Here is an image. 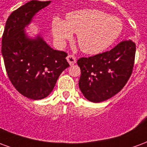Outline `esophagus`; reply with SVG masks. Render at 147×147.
I'll use <instances>...</instances> for the list:
<instances>
[{"instance_id": "esophagus-1", "label": "esophagus", "mask_w": 147, "mask_h": 147, "mask_svg": "<svg viewBox=\"0 0 147 147\" xmlns=\"http://www.w3.org/2000/svg\"><path fill=\"white\" fill-rule=\"evenodd\" d=\"M67 62L69 63L70 65H73L74 64H76V57L74 56V55H68L67 57Z\"/></svg>"}]
</instances>
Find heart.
<instances>
[{"mask_svg": "<svg viewBox=\"0 0 147 147\" xmlns=\"http://www.w3.org/2000/svg\"><path fill=\"white\" fill-rule=\"evenodd\" d=\"M64 21L55 17L52 31L56 42L63 45L77 33V42L81 50L87 54H98L109 48L123 30L118 18L96 9H82L66 15Z\"/></svg>", "mask_w": 147, "mask_h": 147, "instance_id": "1", "label": "heart"}]
</instances>
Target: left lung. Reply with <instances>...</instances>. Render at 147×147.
<instances>
[{
	"label": "left lung",
	"mask_w": 147,
	"mask_h": 147,
	"mask_svg": "<svg viewBox=\"0 0 147 147\" xmlns=\"http://www.w3.org/2000/svg\"><path fill=\"white\" fill-rule=\"evenodd\" d=\"M136 43L120 42L111 50L89 57L80 58L79 86L88 101L101 102L123 89L132 73Z\"/></svg>",
	"instance_id": "8db88e82"
}]
</instances>
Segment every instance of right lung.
I'll return each instance as SVG.
<instances>
[{"mask_svg": "<svg viewBox=\"0 0 147 147\" xmlns=\"http://www.w3.org/2000/svg\"><path fill=\"white\" fill-rule=\"evenodd\" d=\"M50 2L30 1L12 11L2 36L1 53L8 78L22 95L33 100L46 98L61 72L69 67L67 53L54 50L40 35L30 38L24 31L34 16Z\"/></svg>", "mask_w": 147, "mask_h": 147, "instance_id": "obj_1", "label": "right lung"}]
</instances>
